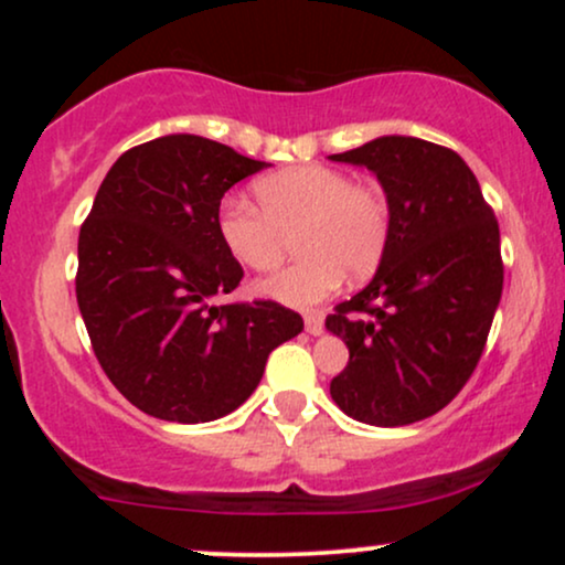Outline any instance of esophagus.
Returning <instances> with one entry per match:
<instances>
[{
	"mask_svg": "<svg viewBox=\"0 0 565 565\" xmlns=\"http://www.w3.org/2000/svg\"><path fill=\"white\" fill-rule=\"evenodd\" d=\"M305 332L319 337L323 332V319H321V316H305Z\"/></svg>",
	"mask_w": 565,
	"mask_h": 565,
	"instance_id": "esophagus-1",
	"label": "esophagus"
}]
</instances>
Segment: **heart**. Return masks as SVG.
<instances>
[{
	"mask_svg": "<svg viewBox=\"0 0 565 565\" xmlns=\"http://www.w3.org/2000/svg\"><path fill=\"white\" fill-rule=\"evenodd\" d=\"M257 206L225 199L217 236L244 268L268 274L284 260L289 238L297 255L287 270L265 278L257 291L287 308L308 310L329 300L348 278L374 274L391 236V206L374 185H359L345 172L321 164L289 167L255 183Z\"/></svg>",
	"mask_w": 565,
	"mask_h": 565,
	"instance_id": "b5f03b06",
	"label": "heart"
}]
</instances>
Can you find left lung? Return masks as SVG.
Listing matches in <instances>:
<instances>
[{
    "instance_id": "8db88e82",
    "label": "left lung",
    "mask_w": 565,
    "mask_h": 565,
    "mask_svg": "<svg viewBox=\"0 0 565 565\" xmlns=\"http://www.w3.org/2000/svg\"><path fill=\"white\" fill-rule=\"evenodd\" d=\"M329 159L366 167L391 206L377 274L327 319L350 353L329 393L359 423H419L483 353L504 278L494 212L465 159L436 142L382 135Z\"/></svg>"
}]
</instances>
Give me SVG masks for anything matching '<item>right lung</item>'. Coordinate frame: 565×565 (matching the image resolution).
<instances>
[{
	"label": "right lung",
	"mask_w": 565,
	"mask_h": 565,
	"mask_svg": "<svg viewBox=\"0 0 565 565\" xmlns=\"http://www.w3.org/2000/svg\"><path fill=\"white\" fill-rule=\"evenodd\" d=\"M265 167L178 132L129 148L97 188L76 302L103 372L151 417L199 425L236 412L270 350L302 332L278 302H215L244 276L217 236L220 201Z\"/></svg>",
	"instance_id": "add662e5"
}]
</instances>
